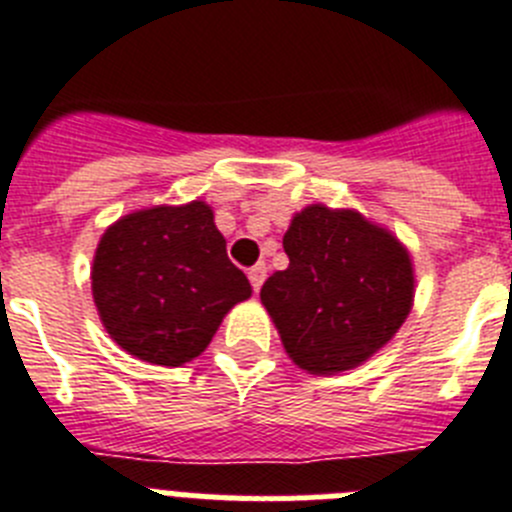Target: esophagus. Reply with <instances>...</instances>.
Wrapping results in <instances>:
<instances>
[{"label": "esophagus", "instance_id": "1", "mask_svg": "<svg viewBox=\"0 0 512 512\" xmlns=\"http://www.w3.org/2000/svg\"><path fill=\"white\" fill-rule=\"evenodd\" d=\"M248 279H251L253 292H259L261 284H264V279H266V264L251 266V269H248Z\"/></svg>", "mask_w": 512, "mask_h": 512}]
</instances>
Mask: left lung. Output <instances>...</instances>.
<instances>
[{
  "label": "left lung",
  "mask_w": 512,
  "mask_h": 512,
  "mask_svg": "<svg viewBox=\"0 0 512 512\" xmlns=\"http://www.w3.org/2000/svg\"><path fill=\"white\" fill-rule=\"evenodd\" d=\"M289 266L261 287L287 354L310 374L354 369L413 305V264L395 235L354 210L310 205L284 233Z\"/></svg>",
  "instance_id": "left-lung-1"
}]
</instances>
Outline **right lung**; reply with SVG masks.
I'll return each mask as SVG.
<instances>
[{
    "instance_id": "add662e5",
    "label": "right lung",
    "mask_w": 512,
    "mask_h": 512,
    "mask_svg": "<svg viewBox=\"0 0 512 512\" xmlns=\"http://www.w3.org/2000/svg\"><path fill=\"white\" fill-rule=\"evenodd\" d=\"M92 292L104 328L128 354L182 366L207 348L251 284L225 251L205 202L125 215L99 241Z\"/></svg>"
}]
</instances>
